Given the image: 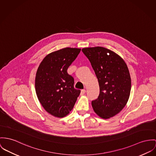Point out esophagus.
Returning <instances> with one entry per match:
<instances>
[{
	"instance_id": "1",
	"label": "esophagus",
	"mask_w": 156,
	"mask_h": 156,
	"mask_svg": "<svg viewBox=\"0 0 156 156\" xmlns=\"http://www.w3.org/2000/svg\"><path fill=\"white\" fill-rule=\"evenodd\" d=\"M85 92H86V91H85V90H82L81 91V96H83V95H84V94L85 93Z\"/></svg>"
}]
</instances>
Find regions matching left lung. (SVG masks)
<instances>
[{
  "mask_svg": "<svg viewBox=\"0 0 156 156\" xmlns=\"http://www.w3.org/2000/svg\"><path fill=\"white\" fill-rule=\"evenodd\" d=\"M90 60L97 78L100 94L91 104L96 114L109 119L126 105L130 96L131 80L123 59L114 51L103 47L82 49Z\"/></svg>",
  "mask_w": 156,
  "mask_h": 156,
  "instance_id": "1",
  "label": "left lung"
}]
</instances>
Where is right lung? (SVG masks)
<instances>
[{"mask_svg":"<svg viewBox=\"0 0 156 156\" xmlns=\"http://www.w3.org/2000/svg\"><path fill=\"white\" fill-rule=\"evenodd\" d=\"M81 48H66L48 55L36 72L38 99L50 115L63 118L72 110L81 91L74 88V79L67 72Z\"/></svg>","mask_w":156,"mask_h":156,"instance_id":"1","label":"right lung"}]
</instances>
